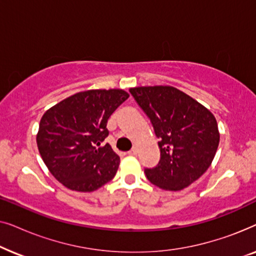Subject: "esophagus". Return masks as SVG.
<instances>
[{"label": "esophagus", "instance_id": "esophagus-1", "mask_svg": "<svg viewBox=\"0 0 256 256\" xmlns=\"http://www.w3.org/2000/svg\"><path fill=\"white\" fill-rule=\"evenodd\" d=\"M138 146H132V149L130 150V152H129V155H132V156H135V155H138Z\"/></svg>", "mask_w": 256, "mask_h": 256}]
</instances>
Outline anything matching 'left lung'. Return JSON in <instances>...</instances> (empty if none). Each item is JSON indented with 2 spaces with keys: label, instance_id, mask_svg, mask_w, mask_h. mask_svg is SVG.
Segmentation results:
<instances>
[{
  "label": "left lung",
  "instance_id": "8db88e82",
  "mask_svg": "<svg viewBox=\"0 0 256 256\" xmlns=\"http://www.w3.org/2000/svg\"><path fill=\"white\" fill-rule=\"evenodd\" d=\"M129 92L146 112L160 138L158 166L146 169L149 182L166 191H180L211 166L220 141L211 112L172 86H138Z\"/></svg>",
  "mask_w": 256,
  "mask_h": 256
}]
</instances>
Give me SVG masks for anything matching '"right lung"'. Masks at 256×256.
Returning a JSON list of instances; mask_svg holds the SVG:
<instances>
[{"mask_svg":"<svg viewBox=\"0 0 256 256\" xmlns=\"http://www.w3.org/2000/svg\"><path fill=\"white\" fill-rule=\"evenodd\" d=\"M129 98L124 90H88L45 112L36 141L56 180L72 191L92 192L113 180L120 157L108 144L107 120Z\"/></svg>","mask_w":256,"mask_h":256,"instance_id":"obj_1","label":"right lung"}]
</instances>
